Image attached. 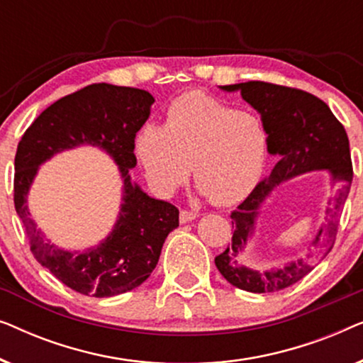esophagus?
Segmentation results:
<instances>
[{"label": "esophagus", "mask_w": 363, "mask_h": 363, "mask_svg": "<svg viewBox=\"0 0 363 363\" xmlns=\"http://www.w3.org/2000/svg\"><path fill=\"white\" fill-rule=\"evenodd\" d=\"M198 213L196 211H188V210H182L180 211V223H188L196 220Z\"/></svg>", "instance_id": "obj_1"}]
</instances>
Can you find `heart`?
Segmentation results:
<instances>
[{"instance_id": "b5f03b06", "label": "heart", "mask_w": 363, "mask_h": 363, "mask_svg": "<svg viewBox=\"0 0 363 363\" xmlns=\"http://www.w3.org/2000/svg\"><path fill=\"white\" fill-rule=\"evenodd\" d=\"M266 143V130L255 113L186 92L168 106L165 125L143 123L135 152L158 195H172L191 168L201 193L216 205H231L259 182Z\"/></svg>"}]
</instances>
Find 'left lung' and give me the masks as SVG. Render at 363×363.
I'll return each instance as SVG.
<instances>
[{
  "mask_svg": "<svg viewBox=\"0 0 363 363\" xmlns=\"http://www.w3.org/2000/svg\"><path fill=\"white\" fill-rule=\"evenodd\" d=\"M220 89L226 92L240 91L241 97L261 113L262 127L267 133V150L279 160L271 175L257 183L250 196L231 213L235 228L231 245L215 257V264L221 276L238 289L256 294L286 289L309 274L334 246L342 208L354 178L349 137L329 106L301 89L261 81L220 86ZM314 169L329 171L340 191L330 203L326 225L313 242V250L304 258L266 272L241 265L237 256L254 232L259 208L269 193L279 182Z\"/></svg>",
  "mask_w": 363,
  "mask_h": 363,
  "instance_id": "8db88e82",
  "label": "left lung"
}]
</instances>
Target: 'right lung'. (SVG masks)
<instances>
[{"label":"right lung","mask_w":363,"mask_h":363,"mask_svg":"<svg viewBox=\"0 0 363 363\" xmlns=\"http://www.w3.org/2000/svg\"><path fill=\"white\" fill-rule=\"evenodd\" d=\"M155 102L150 92L92 84L49 106L18 143L14 157V208L33 256L62 284L84 296L112 297L135 289L155 269L162 246L178 226V208L148 196L132 182L135 135ZM99 146L118 163L124 188L118 221L101 245L66 252L45 240L30 218L27 193L37 168L59 151Z\"/></svg>","instance_id":"right-lung-1"}]
</instances>
